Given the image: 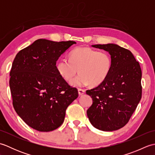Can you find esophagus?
<instances>
[{"label":"esophagus","mask_w":155,"mask_h":155,"mask_svg":"<svg viewBox=\"0 0 155 155\" xmlns=\"http://www.w3.org/2000/svg\"><path fill=\"white\" fill-rule=\"evenodd\" d=\"M78 94L79 95H83L85 93V90L84 89H82V88H78Z\"/></svg>","instance_id":"34e87169"}]
</instances>
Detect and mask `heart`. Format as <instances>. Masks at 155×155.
I'll list each match as a JSON object with an SVG mask.
<instances>
[{"instance_id": "obj_1", "label": "heart", "mask_w": 155, "mask_h": 155, "mask_svg": "<svg viewBox=\"0 0 155 155\" xmlns=\"http://www.w3.org/2000/svg\"><path fill=\"white\" fill-rule=\"evenodd\" d=\"M69 60L61 59L57 69L65 81H69L77 73L80 74L71 82L74 87L91 84L97 86L106 79L112 68L110 54L105 51H97L86 47H78L70 52Z\"/></svg>"}]
</instances>
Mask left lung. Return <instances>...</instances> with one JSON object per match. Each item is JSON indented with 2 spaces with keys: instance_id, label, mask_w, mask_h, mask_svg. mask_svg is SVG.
I'll return each instance as SVG.
<instances>
[{
  "instance_id": "obj_1",
  "label": "left lung",
  "mask_w": 155,
  "mask_h": 155,
  "mask_svg": "<svg viewBox=\"0 0 155 155\" xmlns=\"http://www.w3.org/2000/svg\"><path fill=\"white\" fill-rule=\"evenodd\" d=\"M92 47L109 52L112 68L103 83L86 91L93 101L87 110V116L97 129H120L129 121L142 97V72L139 62L129 50L117 45Z\"/></svg>"
}]
</instances>
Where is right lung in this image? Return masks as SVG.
I'll return each mask as SVG.
<instances>
[{
	"label": "right lung",
	"mask_w": 155,
	"mask_h": 155,
	"mask_svg": "<svg viewBox=\"0 0 155 155\" xmlns=\"http://www.w3.org/2000/svg\"><path fill=\"white\" fill-rule=\"evenodd\" d=\"M76 42L38 39L20 51L10 72L9 84L16 113L29 127L41 132L63 123L67 107L78 96L57 69L60 56Z\"/></svg>",
	"instance_id": "obj_1"
}]
</instances>
